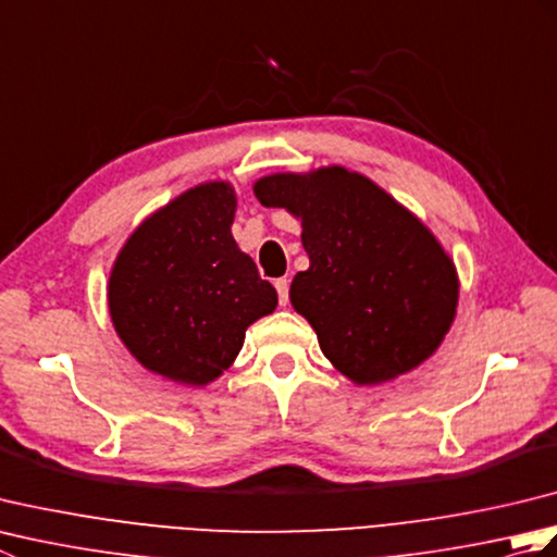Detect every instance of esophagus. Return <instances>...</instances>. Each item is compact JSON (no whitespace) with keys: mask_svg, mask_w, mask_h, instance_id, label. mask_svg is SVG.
Wrapping results in <instances>:
<instances>
[{"mask_svg":"<svg viewBox=\"0 0 557 557\" xmlns=\"http://www.w3.org/2000/svg\"><path fill=\"white\" fill-rule=\"evenodd\" d=\"M275 289H277V297H280V306H287L289 304V280L280 277L275 282Z\"/></svg>","mask_w":557,"mask_h":557,"instance_id":"obj_1","label":"esophagus"}]
</instances>
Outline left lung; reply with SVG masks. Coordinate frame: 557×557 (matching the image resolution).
I'll return each instance as SVG.
<instances>
[{
  "mask_svg": "<svg viewBox=\"0 0 557 557\" xmlns=\"http://www.w3.org/2000/svg\"><path fill=\"white\" fill-rule=\"evenodd\" d=\"M253 194L301 220L311 265L289 299L342 375L377 385L441 347L457 309L455 263L393 196L345 168L270 174Z\"/></svg>",
  "mask_w": 557,
  "mask_h": 557,
  "instance_id": "1",
  "label": "left lung"
}]
</instances>
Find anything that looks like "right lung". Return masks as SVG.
Here are the masks:
<instances>
[{"label":"right lung","mask_w":557,"mask_h":557,"mask_svg":"<svg viewBox=\"0 0 557 557\" xmlns=\"http://www.w3.org/2000/svg\"><path fill=\"white\" fill-rule=\"evenodd\" d=\"M234 210L230 184L188 188L116 256L110 315L148 371L186 385L215 381L239 354L246 327L275 311V287L234 242Z\"/></svg>","instance_id":"obj_1"}]
</instances>
